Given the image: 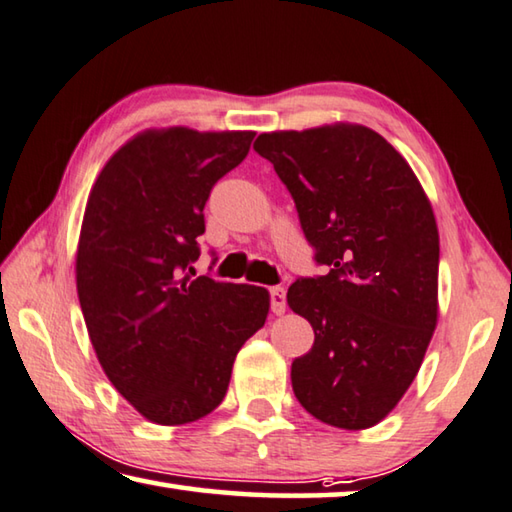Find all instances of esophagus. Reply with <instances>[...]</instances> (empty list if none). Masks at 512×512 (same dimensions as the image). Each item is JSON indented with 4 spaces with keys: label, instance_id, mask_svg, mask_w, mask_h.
Instances as JSON below:
<instances>
[{
    "label": "esophagus",
    "instance_id": "1",
    "mask_svg": "<svg viewBox=\"0 0 512 512\" xmlns=\"http://www.w3.org/2000/svg\"><path fill=\"white\" fill-rule=\"evenodd\" d=\"M270 301H272L274 315H283V312H285V290L283 288H272L270 290Z\"/></svg>",
    "mask_w": 512,
    "mask_h": 512
}]
</instances>
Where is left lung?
Wrapping results in <instances>:
<instances>
[{
  "label": "left lung",
  "instance_id": "left-lung-1",
  "mask_svg": "<svg viewBox=\"0 0 512 512\" xmlns=\"http://www.w3.org/2000/svg\"><path fill=\"white\" fill-rule=\"evenodd\" d=\"M258 155L297 204L328 274L290 285L315 330L292 362L301 407L326 425L369 429L398 405L438 321V227L407 159L357 123L258 134Z\"/></svg>",
  "mask_w": 512,
  "mask_h": 512
}]
</instances>
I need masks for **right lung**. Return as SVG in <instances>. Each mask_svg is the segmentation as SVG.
Instances as JSON below:
<instances>
[{
	"label": "right lung",
	"instance_id": "right-lung-1",
	"mask_svg": "<svg viewBox=\"0 0 512 512\" xmlns=\"http://www.w3.org/2000/svg\"><path fill=\"white\" fill-rule=\"evenodd\" d=\"M254 134L143 130L89 191L76 251L80 310L105 375L150 423L211 414L270 312L265 288L188 274L211 188L247 157Z\"/></svg>",
	"mask_w": 512,
	"mask_h": 512
}]
</instances>
